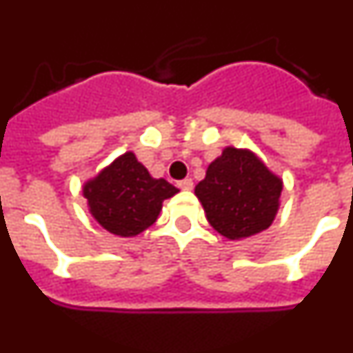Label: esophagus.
<instances>
[{"label": "esophagus", "instance_id": "34e87169", "mask_svg": "<svg viewBox=\"0 0 353 353\" xmlns=\"http://www.w3.org/2000/svg\"><path fill=\"white\" fill-rule=\"evenodd\" d=\"M192 185H194V183H192V179H183L179 182V187L182 191H191Z\"/></svg>", "mask_w": 353, "mask_h": 353}]
</instances>
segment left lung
I'll list each match as a JSON object with an SVG mask.
<instances>
[{
  "label": "left lung",
  "mask_w": 353,
  "mask_h": 353,
  "mask_svg": "<svg viewBox=\"0 0 353 353\" xmlns=\"http://www.w3.org/2000/svg\"><path fill=\"white\" fill-rule=\"evenodd\" d=\"M283 180L251 150L226 146L210 162L194 194L215 232L230 240L248 239L272 224Z\"/></svg>",
  "instance_id": "1"
}]
</instances>
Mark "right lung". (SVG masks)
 <instances>
[{
	"label": "right lung",
	"mask_w": 353,
	"mask_h": 353,
	"mask_svg": "<svg viewBox=\"0 0 353 353\" xmlns=\"http://www.w3.org/2000/svg\"><path fill=\"white\" fill-rule=\"evenodd\" d=\"M179 192L164 179H154L132 152L114 159L83 185L90 214L118 236H136L157 221L162 201Z\"/></svg>",
	"instance_id": "right-lung-1"
}]
</instances>
